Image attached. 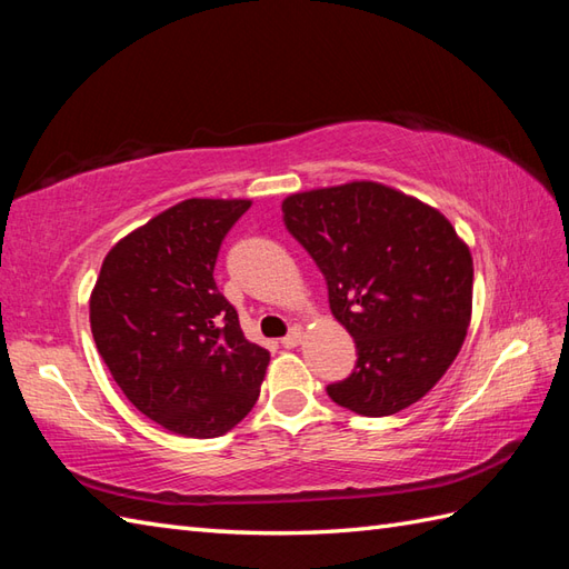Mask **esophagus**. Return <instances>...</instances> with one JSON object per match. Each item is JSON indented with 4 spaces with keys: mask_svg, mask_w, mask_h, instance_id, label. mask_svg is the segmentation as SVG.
Segmentation results:
<instances>
[{
    "mask_svg": "<svg viewBox=\"0 0 569 569\" xmlns=\"http://www.w3.org/2000/svg\"><path fill=\"white\" fill-rule=\"evenodd\" d=\"M281 342H283L286 349H296L300 342H303V328H300V325H296V328L288 332Z\"/></svg>",
    "mask_w": 569,
    "mask_h": 569,
    "instance_id": "34e87169",
    "label": "esophagus"
}]
</instances>
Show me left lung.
<instances>
[{"mask_svg":"<svg viewBox=\"0 0 569 569\" xmlns=\"http://www.w3.org/2000/svg\"><path fill=\"white\" fill-rule=\"evenodd\" d=\"M281 210L357 345L352 377L328 386L332 401L367 418L418 403L465 345L475 286L467 241L432 204L373 180L293 192Z\"/></svg>","mask_w":569,"mask_h":569,"instance_id":"1","label":"left lung"}]
</instances>
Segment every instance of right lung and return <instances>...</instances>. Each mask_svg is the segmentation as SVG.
<instances>
[{"mask_svg": "<svg viewBox=\"0 0 569 569\" xmlns=\"http://www.w3.org/2000/svg\"><path fill=\"white\" fill-rule=\"evenodd\" d=\"M251 200L190 198L107 251L90 328L119 389L183 438H220L253 408L269 349L249 342L217 291L224 234Z\"/></svg>", "mask_w": 569, "mask_h": 569, "instance_id": "add662e5", "label": "right lung"}]
</instances>
